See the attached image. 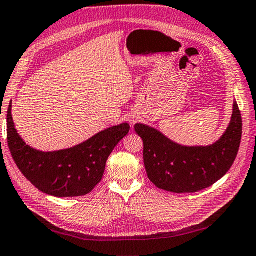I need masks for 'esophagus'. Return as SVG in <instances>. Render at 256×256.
I'll return each mask as SVG.
<instances>
[{"label": "esophagus", "instance_id": "1", "mask_svg": "<svg viewBox=\"0 0 256 256\" xmlns=\"http://www.w3.org/2000/svg\"><path fill=\"white\" fill-rule=\"evenodd\" d=\"M135 122H136V119H135V118H132V119H130V124H134Z\"/></svg>", "mask_w": 256, "mask_h": 256}]
</instances>
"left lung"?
Here are the masks:
<instances>
[{"instance_id": "left-lung-1", "label": "left lung", "mask_w": 256, "mask_h": 256, "mask_svg": "<svg viewBox=\"0 0 256 256\" xmlns=\"http://www.w3.org/2000/svg\"><path fill=\"white\" fill-rule=\"evenodd\" d=\"M242 128V114L236 101L226 132L212 146H181L154 128L135 124L136 132L144 142L147 176L160 189L174 194H194L220 180L235 162Z\"/></svg>"}]
</instances>
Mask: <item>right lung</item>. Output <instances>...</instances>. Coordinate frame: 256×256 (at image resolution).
I'll return each instance as SVG.
<instances>
[{"instance_id":"1","label":"right lung","mask_w":256,"mask_h":256,"mask_svg":"<svg viewBox=\"0 0 256 256\" xmlns=\"http://www.w3.org/2000/svg\"><path fill=\"white\" fill-rule=\"evenodd\" d=\"M8 109V145L21 173L44 194L54 196H80L91 192L102 180L106 160L118 142L129 132L121 124L96 134L68 150L40 152L31 148L16 132Z\"/></svg>"}]
</instances>
